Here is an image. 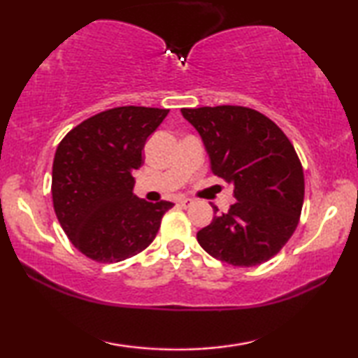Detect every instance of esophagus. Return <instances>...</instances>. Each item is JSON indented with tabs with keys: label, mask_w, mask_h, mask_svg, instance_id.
I'll return each mask as SVG.
<instances>
[{
	"label": "esophagus",
	"mask_w": 358,
	"mask_h": 358,
	"mask_svg": "<svg viewBox=\"0 0 358 358\" xmlns=\"http://www.w3.org/2000/svg\"><path fill=\"white\" fill-rule=\"evenodd\" d=\"M178 203L181 205V207H183V208H187V207H191V205L194 203V201H192V199H187V197H183V199H180V201H178Z\"/></svg>",
	"instance_id": "1"
}]
</instances>
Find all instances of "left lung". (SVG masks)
I'll return each mask as SVG.
<instances>
[{"label": "left lung", "mask_w": 358, "mask_h": 358, "mask_svg": "<svg viewBox=\"0 0 358 358\" xmlns=\"http://www.w3.org/2000/svg\"><path fill=\"white\" fill-rule=\"evenodd\" d=\"M201 136L211 172L234 185L235 203L216 213L197 241L210 256L254 266L276 256L300 220L305 178L294 145L257 110L238 106L181 108Z\"/></svg>", "instance_id": "obj_1"}]
</instances>
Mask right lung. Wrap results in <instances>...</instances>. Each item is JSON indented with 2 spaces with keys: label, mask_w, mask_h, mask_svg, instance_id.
<instances>
[{
  "label": "right lung",
  "mask_w": 358,
  "mask_h": 358,
  "mask_svg": "<svg viewBox=\"0 0 358 358\" xmlns=\"http://www.w3.org/2000/svg\"><path fill=\"white\" fill-rule=\"evenodd\" d=\"M167 108L117 107L76 126L59 142L52 169L53 208L71 243L85 256L113 264L155 240L172 202L138 199L132 172Z\"/></svg>",
  "instance_id": "right-lung-1"
}]
</instances>
